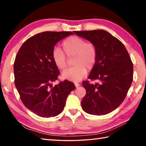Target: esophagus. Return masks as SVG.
Segmentation results:
<instances>
[{"mask_svg": "<svg viewBox=\"0 0 146 146\" xmlns=\"http://www.w3.org/2000/svg\"><path fill=\"white\" fill-rule=\"evenodd\" d=\"M75 87L77 88V87H78V86H80V84L78 82H75Z\"/></svg>", "mask_w": 146, "mask_h": 146, "instance_id": "34e87169", "label": "esophagus"}]
</instances>
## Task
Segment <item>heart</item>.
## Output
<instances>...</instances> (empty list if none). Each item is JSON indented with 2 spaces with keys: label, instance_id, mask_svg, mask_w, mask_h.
Here are the masks:
<instances>
[{
  "label": "heart",
  "instance_id": "1",
  "mask_svg": "<svg viewBox=\"0 0 146 146\" xmlns=\"http://www.w3.org/2000/svg\"><path fill=\"white\" fill-rule=\"evenodd\" d=\"M64 52L69 58L73 57L74 66L62 73V77L72 82H79L87 74L88 70H92L97 59V49L95 44L86 42L84 39L76 36L68 37L62 44ZM62 51L55 48L51 56L55 65L60 70H65L68 67V58Z\"/></svg>",
  "mask_w": 146,
  "mask_h": 146
}]
</instances>
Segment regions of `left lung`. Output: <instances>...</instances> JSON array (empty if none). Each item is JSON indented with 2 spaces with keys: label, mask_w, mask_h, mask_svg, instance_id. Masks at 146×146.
I'll return each instance as SVG.
<instances>
[{
  "label": "left lung",
  "mask_w": 146,
  "mask_h": 146,
  "mask_svg": "<svg viewBox=\"0 0 146 146\" xmlns=\"http://www.w3.org/2000/svg\"><path fill=\"white\" fill-rule=\"evenodd\" d=\"M76 35L95 44L97 59L88 78L84 81L86 94L81 102L83 110L94 115H104L117 109L126 97L133 82V66L123 44L108 31L97 29L74 31Z\"/></svg>",
  "instance_id": "1"
}]
</instances>
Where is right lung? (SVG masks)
I'll return each instance as SVG.
<instances>
[{
	"mask_svg": "<svg viewBox=\"0 0 146 146\" xmlns=\"http://www.w3.org/2000/svg\"><path fill=\"white\" fill-rule=\"evenodd\" d=\"M45 31L29 38L17 53L14 62L15 85L26 107L42 117H55L62 111L75 86L67 80L52 86L60 73L51 53L55 44L73 34Z\"/></svg>",
	"mask_w": 146,
	"mask_h": 146,
	"instance_id": "1",
	"label": "right lung"
}]
</instances>
